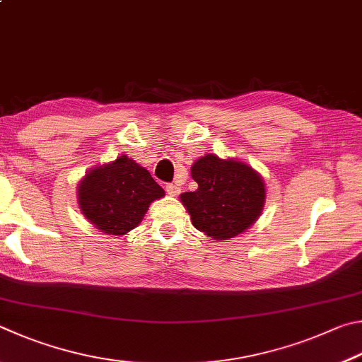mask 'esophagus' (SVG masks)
I'll list each match as a JSON object with an SVG mask.
<instances>
[{
	"instance_id": "34e87169",
	"label": "esophagus",
	"mask_w": 362,
	"mask_h": 362,
	"mask_svg": "<svg viewBox=\"0 0 362 362\" xmlns=\"http://www.w3.org/2000/svg\"><path fill=\"white\" fill-rule=\"evenodd\" d=\"M165 191H167V194L171 195V197H175V195H177V194L181 192V187L177 186L176 182H175V185H173V182H170V185L165 186Z\"/></svg>"
}]
</instances>
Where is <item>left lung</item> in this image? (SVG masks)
Returning <instances> with one entry per match:
<instances>
[{
  "label": "left lung",
  "instance_id": "obj_1",
  "mask_svg": "<svg viewBox=\"0 0 362 362\" xmlns=\"http://www.w3.org/2000/svg\"><path fill=\"white\" fill-rule=\"evenodd\" d=\"M191 175L199 187L181 194L194 227L214 240L240 235L261 216L265 202L262 176L233 158L206 154L195 160Z\"/></svg>",
  "mask_w": 362,
  "mask_h": 362
}]
</instances>
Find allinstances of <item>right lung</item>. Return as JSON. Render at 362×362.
<instances>
[{"mask_svg":"<svg viewBox=\"0 0 362 362\" xmlns=\"http://www.w3.org/2000/svg\"><path fill=\"white\" fill-rule=\"evenodd\" d=\"M163 195L149 171L127 156L87 171L78 186L82 214L107 235L135 229L152 202Z\"/></svg>","mask_w":362,"mask_h":362,"instance_id":"right-lung-1","label":"right lung"}]
</instances>
